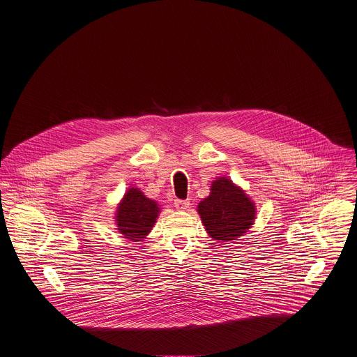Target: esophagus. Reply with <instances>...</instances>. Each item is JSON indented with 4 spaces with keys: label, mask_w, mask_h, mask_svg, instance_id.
Returning a JSON list of instances; mask_svg holds the SVG:
<instances>
[{
    "label": "esophagus",
    "mask_w": 357,
    "mask_h": 357,
    "mask_svg": "<svg viewBox=\"0 0 357 357\" xmlns=\"http://www.w3.org/2000/svg\"><path fill=\"white\" fill-rule=\"evenodd\" d=\"M189 205H190L189 200H181V199L175 200V208L178 211H186L189 208Z\"/></svg>",
    "instance_id": "esophagus-1"
}]
</instances>
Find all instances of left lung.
I'll return each mask as SVG.
<instances>
[{"instance_id": "1", "label": "left lung", "mask_w": 357, "mask_h": 357, "mask_svg": "<svg viewBox=\"0 0 357 357\" xmlns=\"http://www.w3.org/2000/svg\"><path fill=\"white\" fill-rule=\"evenodd\" d=\"M197 213L213 240L231 241L247 233L256 220V203L230 178L212 182L208 197L199 202Z\"/></svg>"}]
</instances>
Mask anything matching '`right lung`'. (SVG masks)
Returning <instances> with one entry per match:
<instances>
[{"label": "right lung", "mask_w": 357, "mask_h": 357, "mask_svg": "<svg viewBox=\"0 0 357 357\" xmlns=\"http://www.w3.org/2000/svg\"><path fill=\"white\" fill-rule=\"evenodd\" d=\"M161 213L158 202L146 197L138 188H128L114 213L116 226L124 238L144 240Z\"/></svg>", "instance_id": "right-lung-1"}]
</instances>
